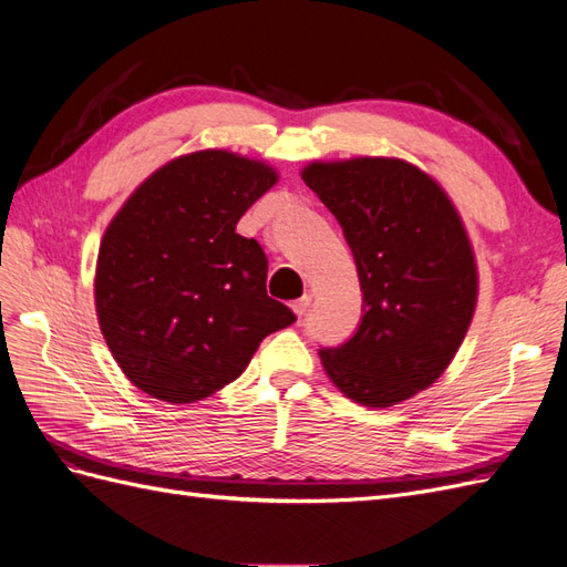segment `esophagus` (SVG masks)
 Segmentation results:
<instances>
[{
	"mask_svg": "<svg viewBox=\"0 0 567 567\" xmlns=\"http://www.w3.org/2000/svg\"><path fill=\"white\" fill-rule=\"evenodd\" d=\"M310 305H312V296H302V298H298L290 307H293V312H296L298 317H305L307 310H310Z\"/></svg>",
	"mask_w": 567,
	"mask_h": 567,
	"instance_id": "1",
	"label": "esophagus"
}]
</instances>
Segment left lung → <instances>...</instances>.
<instances>
[{"instance_id": "obj_1", "label": "left lung", "mask_w": 567, "mask_h": 567, "mask_svg": "<svg viewBox=\"0 0 567 567\" xmlns=\"http://www.w3.org/2000/svg\"><path fill=\"white\" fill-rule=\"evenodd\" d=\"M300 175L340 221L364 293L357 333L319 350L323 371L357 404L414 398L452 364L475 315L477 265L458 210L402 158L315 161Z\"/></svg>"}]
</instances>
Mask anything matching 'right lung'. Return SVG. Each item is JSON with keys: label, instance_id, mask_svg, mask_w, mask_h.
<instances>
[{"label": "right lung", "instance_id": "obj_1", "mask_svg": "<svg viewBox=\"0 0 567 567\" xmlns=\"http://www.w3.org/2000/svg\"><path fill=\"white\" fill-rule=\"evenodd\" d=\"M277 182L265 161L194 151L146 177L111 219L96 257V317L117 367L151 398H210L296 321L267 296L262 246L236 234Z\"/></svg>", "mask_w": 567, "mask_h": 567}]
</instances>
